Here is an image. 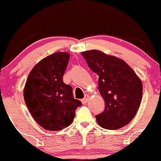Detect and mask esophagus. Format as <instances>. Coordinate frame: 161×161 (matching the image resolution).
<instances>
[{"mask_svg": "<svg viewBox=\"0 0 161 161\" xmlns=\"http://www.w3.org/2000/svg\"><path fill=\"white\" fill-rule=\"evenodd\" d=\"M89 95H85V97H84L83 99H81V102L83 104L87 103L88 101H89Z\"/></svg>", "mask_w": 161, "mask_h": 161, "instance_id": "obj_1", "label": "esophagus"}]
</instances>
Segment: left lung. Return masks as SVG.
Instances as JSON below:
<instances>
[{"instance_id":"left-lung-1","label":"left lung","mask_w":161,"mask_h":161,"mask_svg":"<svg viewBox=\"0 0 161 161\" xmlns=\"http://www.w3.org/2000/svg\"><path fill=\"white\" fill-rule=\"evenodd\" d=\"M90 69L97 74L98 89L105 109L97 122L107 130L128 124L136 116L143 94V85L132 68L122 59L97 50L81 52Z\"/></svg>"}]
</instances>
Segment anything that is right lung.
<instances>
[{
	"label": "right lung",
	"instance_id": "1",
	"mask_svg": "<svg viewBox=\"0 0 161 161\" xmlns=\"http://www.w3.org/2000/svg\"><path fill=\"white\" fill-rule=\"evenodd\" d=\"M70 55L56 52L38 62L28 76L24 89L25 105L32 117L48 130H59L73 121L82 105L73 97L72 88L63 81Z\"/></svg>",
	"mask_w": 161,
	"mask_h": 161
}]
</instances>
